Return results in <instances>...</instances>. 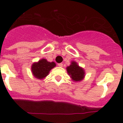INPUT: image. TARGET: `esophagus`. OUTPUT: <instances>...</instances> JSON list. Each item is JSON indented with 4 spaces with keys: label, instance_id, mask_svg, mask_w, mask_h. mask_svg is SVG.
Listing matches in <instances>:
<instances>
[{
    "label": "esophagus",
    "instance_id": "esophagus-1",
    "mask_svg": "<svg viewBox=\"0 0 123 123\" xmlns=\"http://www.w3.org/2000/svg\"><path fill=\"white\" fill-rule=\"evenodd\" d=\"M58 66L60 67H62L63 66V63H58Z\"/></svg>",
    "mask_w": 123,
    "mask_h": 123
}]
</instances>
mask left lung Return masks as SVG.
I'll use <instances>...</instances> for the list:
<instances>
[{"label":"left lung","mask_w":123,"mask_h":123,"mask_svg":"<svg viewBox=\"0 0 123 123\" xmlns=\"http://www.w3.org/2000/svg\"><path fill=\"white\" fill-rule=\"evenodd\" d=\"M67 70L71 78L75 81H81L85 76V72L83 69L80 67L74 62H72V64L67 67Z\"/></svg>","instance_id":"8db88e82"}]
</instances>
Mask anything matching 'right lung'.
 <instances>
[{"label":"right lung","mask_w":123,"mask_h":123,"mask_svg":"<svg viewBox=\"0 0 123 123\" xmlns=\"http://www.w3.org/2000/svg\"><path fill=\"white\" fill-rule=\"evenodd\" d=\"M56 66L54 62H49L47 60L42 59L31 66V71L34 76L38 79H43L47 76L50 70Z\"/></svg>","instance_id":"right-lung-1"}]
</instances>
